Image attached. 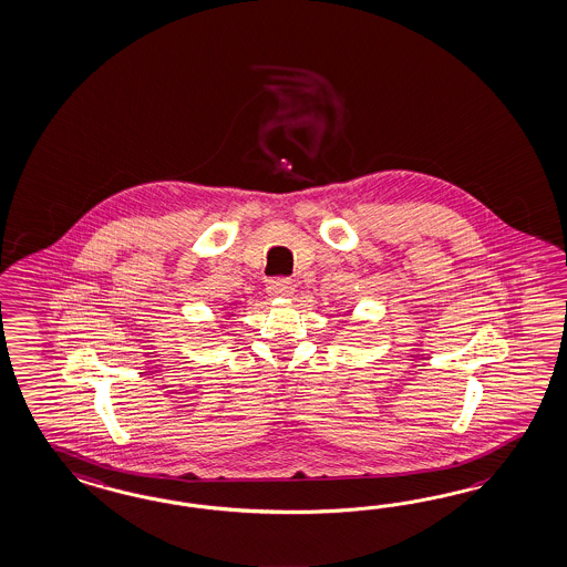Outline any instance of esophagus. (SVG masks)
<instances>
[{"label": "esophagus", "mask_w": 567, "mask_h": 567, "mask_svg": "<svg viewBox=\"0 0 567 567\" xmlns=\"http://www.w3.org/2000/svg\"><path fill=\"white\" fill-rule=\"evenodd\" d=\"M267 293L271 298H290L291 293H293V284H291L290 279H286V277H276V279H271L267 284Z\"/></svg>", "instance_id": "obj_1"}]
</instances>
